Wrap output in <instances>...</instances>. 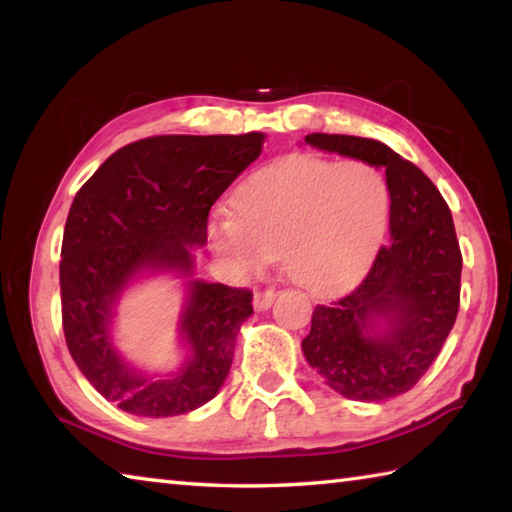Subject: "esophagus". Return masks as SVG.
I'll list each match as a JSON object with an SVG mask.
<instances>
[{
	"mask_svg": "<svg viewBox=\"0 0 512 512\" xmlns=\"http://www.w3.org/2000/svg\"><path fill=\"white\" fill-rule=\"evenodd\" d=\"M273 300H275V291H273V289L257 291L255 298H253V307H255L257 311H264V309H268V307L273 305Z\"/></svg>",
	"mask_w": 512,
	"mask_h": 512,
	"instance_id": "1",
	"label": "esophagus"
}]
</instances>
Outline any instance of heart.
Segmentation results:
<instances>
[{
    "instance_id": "obj_1",
    "label": "heart",
    "mask_w": 512,
    "mask_h": 512,
    "mask_svg": "<svg viewBox=\"0 0 512 512\" xmlns=\"http://www.w3.org/2000/svg\"><path fill=\"white\" fill-rule=\"evenodd\" d=\"M207 237L241 271L280 257L293 282L336 296L366 273L391 219V189L370 162L291 155L250 176Z\"/></svg>"
}]
</instances>
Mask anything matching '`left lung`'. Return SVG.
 <instances>
[{"label":"left lung","mask_w":512,"mask_h":512,"mask_svg":"<svg viewBox=\"0 0 512 512\" xmlns=\"http://www.w3.org/2000/svg\"><path fill=\"white\" fill-rule=\"evenodd\" d=\"M305 142L386 171L391 241L357 289L316 305L302 352L348 400H388L418 384L456 323L463 257L452 212L438 187L391 146L327 133H311Z\"/></svg>","instance_id":"left-lung-1"}]
</instances>
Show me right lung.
I'll list each match as a JSON object with an SVG mask.
<instances>
[{
    "label": "right lung",
    "instance_id": "right-lung-1",
    "mask_svg": "<svg viewBox=\"0 0 512 512\" xmlns=\"http://www.w3.org/2000/svg\"><path fill=\"white\" fill-rule=\"evenodd\" d=\"M266 135H158L110 155L69 207L60 250V305L69 354L121 411L169 418L219 393L239 327L253 314L248 289L187 282L180 336L189 357L176 375L149 377L121 359L110 325L117 300L144 271L194 275L207 216L262 153Z\"/></svg>",
    "mask_w": 512,
    "mask_h": 512
}]
</instances>
